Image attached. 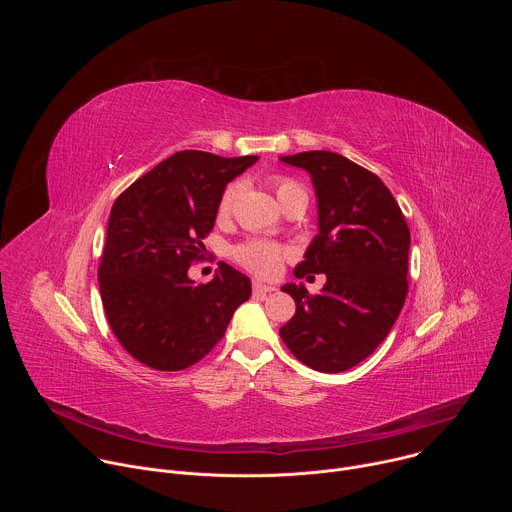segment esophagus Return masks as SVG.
Wrapping results in <instances>:
<instances>
[{
    "label": "esophagus",
    "instance_id": "1",
    "mask_svg": "<svg viewBox=\"0 0 512 512\" xmlns=\"http://www.w3.org/2000/svg\"><path fill=\"white\" fill-rule=\"evenodd\" d=\"M253 291H255V294H271V291H275V287L273 285H265L261 281H255L253 283Z\"/></svg>",
    "mask_w": 512,
    "mask_h": 512
}]
</instances>
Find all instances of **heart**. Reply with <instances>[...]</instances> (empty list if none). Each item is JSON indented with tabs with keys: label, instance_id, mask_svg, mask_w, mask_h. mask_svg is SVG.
Segmentation results:
<instances>
[{
	"label": "heart",
	"instance_id": "b5f03b06",
	"mask_svg": "<svg viewBox=\"0 0 512 512\" xmlns=\"http://www.w3.org/2000/svg\"><path fill=\"white\" fill-rule=\"evenodd\" d=\"M275 194L283 204H287L291 198L298 196V194H306L304 188L300 184H296L294 180L289 178H275ZM241 188L243 184L241 182H231L221 200H218V214L221 216H229L239 194H241ZM289 255V251L283 247V245H277V243H271V241H261V239H255V241H247L243 245H239L235 249V259L245 267L249 269L251 273L259 275V277H271L275 275L279 269H281V263L285 261V257Z\"/></svg>",
	"mask_w": 512,
	"mask_h": 512
}]
</instances>
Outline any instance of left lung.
Here are the masks:
<instances>
[{"label": "left lung", "instance_id": "1", "mask_svg": "<svg viewBox=\"0 0 512 512\" xmlns=\"http://www.w3.org/2000/svg\"><path fill=\"white\" fill-rule=\"evenodd\" d=\"M279 160L306 170L318 198V235L294 275H326L316 296L302 283L281 287L296 314L279 334L306 367L342 373L375 352L405 304L409 227L383 180L348 158L316 150Z\"/></svg>", "mask_w": 512, "mask_h": 512}]
</instances>
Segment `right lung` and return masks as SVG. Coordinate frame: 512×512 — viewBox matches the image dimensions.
<instances>
[{"label": "right lung", "instance_id": "1", "mask_svg": "<svg viewBox=\"0 0 512 512\" xmlns=\"http://www.w3.org/2000/svg\"><path fill=\"white\" fill-rule=\"evenodd\" d=\"M257 160L176 152L115 200L99 267L101 300L113 334L145 367H192L251 298V279L227 263L200 285L188 267L204 257L202 239L225 186Z\"/></svg>", "mask_w": 512, "mask_h": 512}]
</instances>
